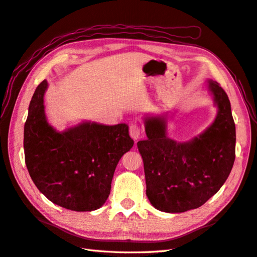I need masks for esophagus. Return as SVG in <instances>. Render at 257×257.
Instances as JSON below:
<instances>
[{"label":"esophagus","mask_w":257,"mask_h":257,"mask_svg":"<svg viewBox=\"0 0 257 257\" xmlns=\"http://www.w3.org/2000/svg\"><path fill=\"white\" fill-rule=\"evenodd\" d=\"M129 134H130L131 138H133L134 140H138L139 137H140V128H139V126H137V124H131L130 129H129Z\"/></svg>","instance_id":"esophagus-1"}]
</instances>
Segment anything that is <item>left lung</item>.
<instances>
[{"label": "left lung", "instance_id": "obj_1", "mask_svg": "<svg viewBox=\"0 0 257 257\" xmlns=\"http://www.w3.org/2000/svg\"><path fill=\"white\" fill-rule=\"evenodd\" d=\"M217 107L209 127L193 139L178 142L168 136L169 114L146 115L148 139L138 146L143 160L147 196L156 209L177 213L196 209L218 193L235 159V124L228 95L207 80Z\"/></svg>", "mask_w": 257, "mask_h": 257}]
</instances>
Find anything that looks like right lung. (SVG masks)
Here are the masks:
<instances>
[{"label": "right lung", "mask_w": 257, "mask_h": 257, "mask_svg": "<svg viewBox=\"0 0 257 257\" xmlns=\"http://www.w3.org/2000/svg\"><path fill=\"white\" fill-rule=\"evenodd\" d=\"M44 80L36 88L24 127L25 163L34 184L65 209L93 211L110 194L116 166L134 140L126 123L82 121L63 131L48 122Z\"/></svg>", "instance_id": "obj_1"}]
</instances>
